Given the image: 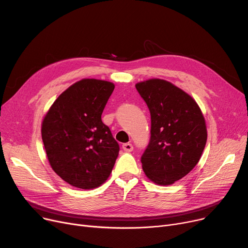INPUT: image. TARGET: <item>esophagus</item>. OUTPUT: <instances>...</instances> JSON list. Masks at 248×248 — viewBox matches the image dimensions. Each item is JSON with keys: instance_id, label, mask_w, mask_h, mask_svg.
Wrapping results in <instances>:
<instances>
[{"instance_id": "obj_1", "label": "esophagus", "mask_w": 248, "mask_h": 248, "mask_svg": "<svg viewBox=\"0 0 248 248\" xmlns=\"http://www.w3.org/2000/svg\"><path fill=\"white\" fill-rule=\"evenodd\" d=\"M123 149H124V152L129 153V152H133L134 147H133L132 144H129V142H126V144H124V145H123Z\"/></svg>"}]
</instances>
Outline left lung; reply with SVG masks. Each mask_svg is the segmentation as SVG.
Wrapping results in <instances>:
<instances>
[{"mask_svg": "<svg viewBox=\"0 0 248 248\" xmlns=\"http://www.w3.org/2000/svg\"><path fill=\"white\" fill-rule=\"evenodd\" d=\"M136 88L151 113V138L140 162L147 177L158 185H171L199 162L207 141L200 108L171 82L150 79Z\"/></svg>", "mask_w": 248, "mask_h": 248, "instance_id": "8db88e82", "label": "left lung"}]
</instances>
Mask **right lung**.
Wrapping results in <instances>:
<instances>
[{"mask_svg": "<svg viewBox=\"0 0 248 248\" xmlns=\"http://www.w3.org/2000/svg\"><path fill=\"white\" fill-rule=\"evenodd\" d=\"M114 84L82 79L52 104L42 123V140L54 172L71 186L94 189L110 175L120 146L101 121Z\"/></svg>", "mask_w": 248, "mask_h": 248, "instance_id": "1", "label": "right lung"}]
</instances>
